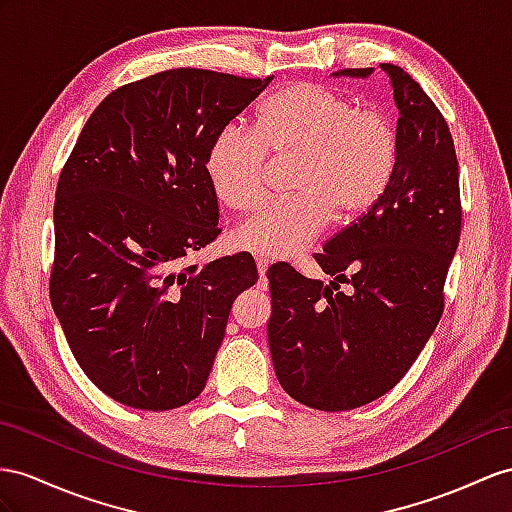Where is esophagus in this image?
I'll list each match as a JSON object with an SVG mask.
<instances>
[{"mask_svg":"<svg viewBox=\"0 0 512 512\" xmlns=\"http://www.w3.org/2000/svg\"><path fill=\"white\" fill-rule=\"evenodd\" d=\"M255 264H257V270H259V277L264 279L266 277V270H268V266H270V259H266V257H255Z\"/></svg>","mask_w":512,"mask_h":512,"instance_id":"1","label":"esophagus"}]
</instances>
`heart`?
Returning <instances> with one entry per match:
<instances>
[{
    "label": "heart",
    "instance_id": "obj_1",
    "mask_svg": "<svg viewBox=\"0 0 512 512\" xmlns=\"http://www.w3.org/2000/svg\"><path fill=\"white\" fill-rule=\"evenodd\" d=\"M398 131L389 116L335 88L298 82L281 88L257 112L255 129L222 125L205 155L214 194L233 209L264 199L270 155L294 160L296 194L270 201L233 231L244 251L292 257L329 220H355L383 199L398 166Z\"/></svg>",
    "mask_w": 512,
    "mask_h": 512
}]
</instances>
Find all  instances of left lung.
<instances>
[{"label": "left lung", "mask_w": 512, "mask_h": 512, "mask_svg": "<svg viewBox=\"0 0 512 512\" xmlns=\"http://www.w3.org/2000/svg\"><path fill=\"white\" fill-rule=\"evenodd\" d=\"M381 69L400 110L398 166L387 192L316 255L331 285L290 264L268 272L274 372L294 400L329 413L385 396L409 372L441 320L443 285L461 240L450 127L409 73L387 62ZM339 73L365 77L372 69Z\"/></svg>", "instance_id": "obj_1"}]
</instances>
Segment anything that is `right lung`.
<instances>
[{
  "mask_svg": "<svg viewBox=\"0 0 512 512\" xmlns=\"http://www.w3.org/2000/svg\"><path fill=\"white\" fill-rule=\"evenodd\" d=\"M272 77L188 67L125 84L62 168L51 307L84 374L131 409L199 396L233 300L259 277L248 253L179 266L220 233L209 144Z\"/></svg>",
  "mask_w": 512,
  "mask_h": 512,
  "instance_id": "add662e5",
  "label": "right lung"
}]
</instances>
